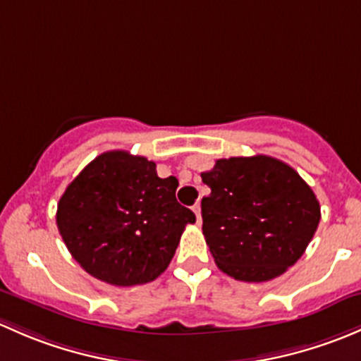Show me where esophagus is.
I'll return each instance as SVG.
<instances>
[{"instance_id": "34e87169", "label": "esophagus", "mask_w": 361, "mask_h": 361, "mask_svg": "<svg viewBox=\"0 0 361 361\" xmlns=\"http://www.w3.org/2000/svg\"><path fill=\"white\" fill-rule=\"evenodd\" d=\"M192 212L196 214V219H198V222H202V205H200V203H195V205H192Z\"/></svg>"}]
</instances>
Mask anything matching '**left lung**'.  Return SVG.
I'll return each mask as SVG.
<instances>
[{
  "instance_id": "1",
  "label": "left lung",
  "mask_w": 361,
  "mask_h": 361,
  "mask_svg": "<svg viewBox=\"0 0 361 361\" xmlns=\"http://www.w3.org/2000/svg\"><path fill=\"white\" fill-rule=\"evenodd\" d=\"M203 235L219 269L248 283L283 274L318 228L319 203L302 177L271 156L217 159L202 173Z\"/></svg>"
}]
</instances>
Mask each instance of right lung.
Returning a JSON list of instances; mask_svg holds the SVG:
<instances>
[{
  "label": "right lung",
  "mask_w": 361,
  "mask_h": 361,
  "mask_svg": "<svg viewBox=\"0 0 361 361\" xmlns=\"http://www.w3.org/2000/svg\"><path fill=\"white\" fill-rule=\"evenodd\" d=\"M179 180L156 163L109 151L88 163L57 205L66 247L88 274L114 287L149 283L169 267L185 226L196 221L176 198Z\"/></svg>",
  "instance_id": "add662e5"
}]
</instances>
